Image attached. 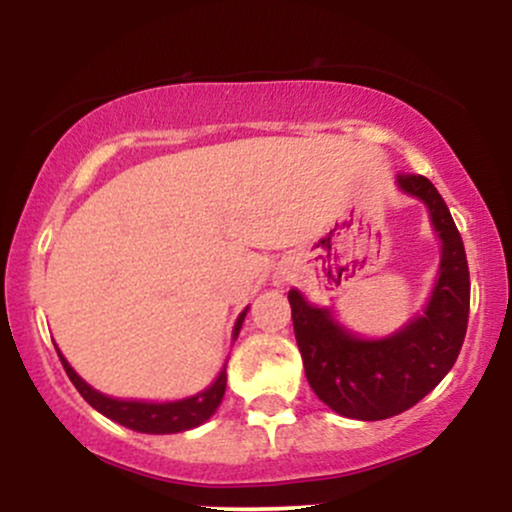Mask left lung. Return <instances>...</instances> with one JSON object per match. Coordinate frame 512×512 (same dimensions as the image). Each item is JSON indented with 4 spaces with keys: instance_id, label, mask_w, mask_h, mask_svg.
Wrapping results in <instances>:
<instances>
[{
    "instance_id": "8db88e82",
    "label": "left lung",
    "mask_w": 512,
    "mask_h": 512,
    "mask_svg": "<svg viewBox=\"0 0 512 512\" xmlns=\"http://www.w3.org/2000/svg\"><path fill=\"white\" fill-rule=\"evenodd\" d=\"M399 190L421 199L443 243L440 272L424 315L385 339H361L289 291L293 332L305 378L322 402L358 421H380L421 402L455 366L469 320V267L462 236L433 182L397 175Z\"/></svg>"
}]
</instances>
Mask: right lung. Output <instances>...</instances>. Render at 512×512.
I'll list each match as a JSON object with an SVG mask.
<instances>
[{"mask_svg":"<svg viewBox=\"0 0 512 512\" xmlns=\"http://www.w3.org/2000/svg\"><path fill=\"white\" fill-rule=\"evenodd\" d=\"M245 315H248V308L238 315L236 327H233V342L238 339L240 327H243ZM60 354V349H57ZM60 361L64 370H67L69 380H72L79 395L91 404L93 409L101 411L103 416L117 421L120 426L132 428L137 433H156V436H163V433H180L190 431V428H197L199 424L209 419L216 409H219L223 392H226V366L219 373V378L211 383L204 392H197L195 397L178 399V402H129V399H113L108 395H101L98 390H93L86 380H81L76 375V370L69 366L67 358L60 354Z\"/></svg>","mask_w":512,"mask_h":512,"instance_id":"right-lung-1","label":"right lung"}]
</instances>
